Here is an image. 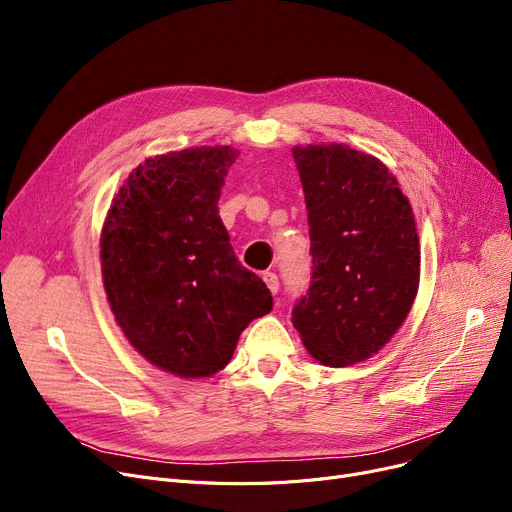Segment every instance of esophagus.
Here are the masks:
<instances>
[{"mask_svg":"<svg viewBox=\"0 0 512 512\" xmlns=\"http://www.w3.org/2000/svg\"><path fill=\"white\" fill-rule=\"evenodd\" d=\"M263 282L267 284V288L272 290V294H276L280 290V280H278V276L274 272H265L263 274Z\"/></svg>","mask_w":512,"mask_h":512,"instance_id":"34e87169","label":"esophagus"}]
</instances>
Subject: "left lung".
Instances as JSON below:
<instances>
[{
    "label": "left lung",
    "mask_w": 512,
    "mask_h": 512,
    "mask_svg": "<svg viewBox=\"0 0 512 512\" xmlns=\"http://www.w3.org/2000/svg\"><path fill=\"white\" fill-rule=\"evenodd\" d=\"M311 238V282L292 324L324 365L369 359L409 315L419 288L413 209L380 159L346 145L292 151Z\"/></svg>",
    "instance_id": "1"
}]
</instances>
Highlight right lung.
<instances>
[{
	"label": "right lung",
	"instance_id": "right-lung-1",
	"mask_svg": "<svg viewBox=\"0 0 512 512\" xmlns=\"http://www.w3.org/2000/svg\"><path fill=\"white\" fill-rule=\"evenodd\" d=\"M236 157L218 145L145 159L103 224L101 270L116 321L147 361L180 378L224 369L240 332L274 305L220 218Z\"/></svg>",
	"mask_w": 512,
	"mask_h": 512
}]
</instances>
